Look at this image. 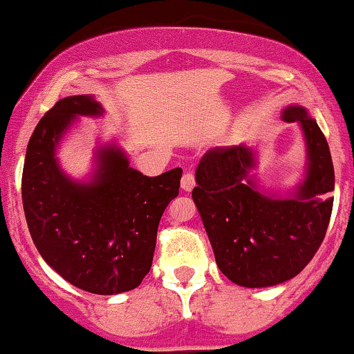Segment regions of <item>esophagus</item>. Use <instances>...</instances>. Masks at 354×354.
I'll return each mask as SVG.
<instances>
[{"mask_svg": "<svg viewBox=\"0 0 354 354\" xmlns=\"http://www.w3.org/2000/svg\"><path fill=\"white\" fill-rule=\"evenodd\" d=\"M180 187L182 190H185V192H190V190L196 187V177H194L192 172L184 174V177H182L180 180Z\"/></svg>", "mask_w": 354, "mask_h": 354, "instance_id": "34e87169", "label": "esophagus"}]
</instances>
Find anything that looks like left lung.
Returning <instances> with one entry per match:
<instances>
[{
	"label": "left lung",
	"mask_w": 354,
	"mask_h": 354,
	"mask_svg": "<svg viewBox=\"0 0 354 354\" xmlns=\"http://www.w3.org/2000/svg\"><path fill=\"white\" fill-rule=\"evenodd\" d=\"M281 117L299 125L306 147L303 178L286 196L259 184L252 174L256 150L248 144L207 150L196 170L192 198L216 263L244 288H269L297 276L331 219L335 169L326 138L304 106L288 105Z\"/></svg>",
	"instance_id": "1"
}]
</instances>
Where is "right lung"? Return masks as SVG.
Listing matches in <instances>:
<instances>
[{
    "mask_svg": "<svg viewBox=\"0 0 354 354\" xmlns=\"http://www.w3.org/2000/svg\"><path fill=\"white\" fill-rule=\"evenodd\" d=\"M93 95L62 98L28 142L21 178L23 209L39 256L75 288L112 296L132 291L152 266L157 229L178 196L182 169L147 177L117 142L98 144L83 178L59 165V142L78 117H102Z\"/></svg>",
    "mask_w": 354,
    "mask_h": 354,
    "instance_id": "1",
    "label": "right lung"
}]
</instances>
